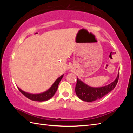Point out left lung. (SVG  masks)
<instances>
[{
    "label": "left lung",
    "mask_w": 133,
    "mask_h": 133,
    "mask_svg": "<svg viewBox=\"0 0 133 133\" xmlns=\"http://www.w3.org/2000/svg\"><path fill=\"white\" fill-rule=\"evenodd\" d=\"M119 78V73L117 77L113 82L105 86L101 87H92L85 84L80 80L77 78L75 91L78 97L87 102H91L102 98L115 88Z\"/></svg>",
    "instance_id": "8db88e82"
}]
</instances>
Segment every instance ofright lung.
<instances>
[{"label":"right lung","instance_id":"obj_1","mask_svg":"<svg viewBox=\"0 0 133 133\" xmlns=\"http://www.w3.org/2000/svg\"><path fill=\"white\" fill-rule=\"evenodd\" d=\"M63 77V75L58 77L57 80H56L55 83H53V85H51V87L49 90H48L42 93L39 94H31L28 93L26 92H24V91L22 90L21 89L17 87L19 90L21 92V93L23 94L24 96H26L27 98L30 99L31 100L33 101H37V102H44V101H47L50 99L52 97L54 96V94L57 91L58 85L60 80L62 79Z\"/></svg>","mask_w":133,"mask_h":133}]
</instances>
